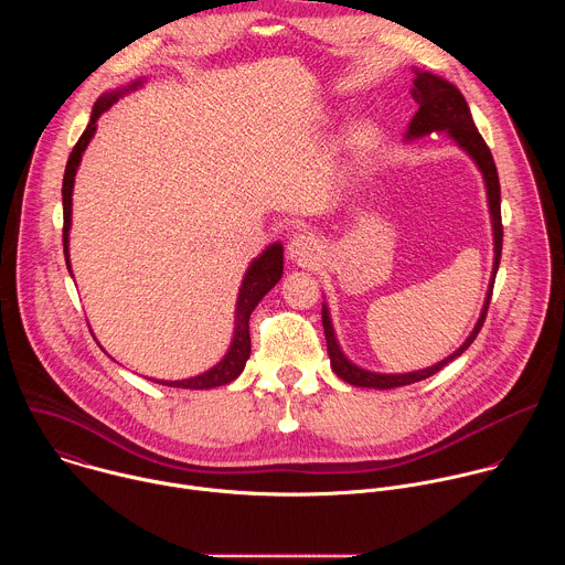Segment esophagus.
Wrapping results in <instances>:
<instances>
[{
    "mask_svg": "<svg viewBox=\"0 0 565 565\" xmlns=\"http://www.w3.org/2000/svg\"><path fill=\"white\" fill-rule=\"evenodd\" d=\"M288 255L299 266H312L321 255V244H319L317 234H312V232L292 234L290 244H288Z\"/></svg>",
    "mask_w": 565,
    "mask_h": 565,
    "instance_id": "1",
    "label": "esophagus"
}]
</instances>
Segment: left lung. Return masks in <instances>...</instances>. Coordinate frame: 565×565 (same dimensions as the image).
Wrapping results in <instances>:
<instances>
[{
	"label": "left lung",
	"instance_id": "left-lung-1",
	"mask_svg": "<svg viewBox=\"0 0 565 565\" xmlns=\"http://www.w3.org/2000/svg\"><path fill=\"white\" fill-rule=\"evenodd\" d=\"M414 100L418 103V111L414 116V120L409 122V131L407 138H418L431 131H449V136L476 160L478 170L482 172V179H486V188H488V201H490V214H492V227H494V275H492V284L488 290V299L486 306H482L478 324L473 327L471 335L465 340V344L451 353L447 360L425 369V371H414V373H402V375H382V373H371L364 371L355 364H351L344 353L340 351L338 342H335V333L331 327V317L327 306L321 308V324H324V335H327V347H329V358H331V366L338 373V377H342L344 382L353 384V386H371V388H395V386H405V384H414L420 380H427L431 375H436L443 366H447L451 360H456L458 355H462L471 342L476 340V335L482 329V321L488 317V308H490V299H492V290H494V279H497V270L501 264V250H503V223H501V183H499V172L494 166V158L490 147L482 140V136L478 134L469 107L462 98V94L447 83V79L431 75V73H416L414 79V89H412Z\"/></svg>",
	"mask_w": 565,
	"mask_h": 565
}]
</instances>
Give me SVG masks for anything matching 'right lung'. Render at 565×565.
<instances>
[{
  "mask_svg": "<svg viewBox=\"0 0 565 565\" xmlns=\"http://www.w3.org/2000/svg\"><path fill=\"white\" fill-rule=\"evenodd\" d=\"M138 83L131 85V89H136ZM122 92H114L107 94L103 98H98V103L94 105L92 111V120L85 129V134L79 136V140L75 142L68 163L64 170V181H62V205H64V227H62V241H64V259H66V268L68 266V227H71V192H73V179L79 166V158H83V151L87 149L89 140L96 134V120L120 98ZM284 273V248L281 244H273L262 257H257L253 262V266L248 268L244 284H241L238 290V301H236V321H234V340L232 347L227 351V355L210 371L190 377V380H177V382H158L166 386H179V388H212V386H221L227 384L232 380H236L244 371L248 358H250V315L255 310V306L264 299V295L281 279Z\"/></svg>",
  "mask_w": 565,
  "mask_h": 565,
  "instance_id": "obj_1",
  "label": "right lung"
}]
</instances>
